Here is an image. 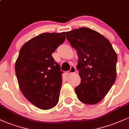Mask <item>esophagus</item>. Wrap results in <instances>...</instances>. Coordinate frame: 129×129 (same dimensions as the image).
I'll use <instances>...</instances> for the list:
<instances>
[{
  "label": "esophagus",
  "mask_w": 129,
  "mask_h": 129,
  "mask_svg": "<svg viewBox=\"0 0 129 129\" xmlns=\"http://www.w3.org/2000/svg\"><path fill=\"white\" fill-rule=\"evenodd\" d=\"M76 68H75V67H72L70 70L69 71H67V72H66L67 75H71V74H72V73H75V72H76Z\"/></svg>",
  "instance_id": "1"
}]
</instances>
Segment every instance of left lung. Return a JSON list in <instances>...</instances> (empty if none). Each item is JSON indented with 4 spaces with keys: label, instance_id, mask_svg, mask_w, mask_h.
<instances>
[{
    "label": "left lung",
    "instance_id": "left-lung-1",
    "mask_svg": "<svg viewBox=\"0 0 129 129\" xmlns=\"http://www.w3.org/2000/svg\"><path fill=\"white\" fill-rule=\"evenodd\" d=\"M76 50V68L81 82L75 88L80 101L95 104L106 96L116 77L117 54L107 39L98 32L82 27L66 33Z\"/></svg>",
    "mask_w": 129,
    "mask_h": 129
}]
</instances>
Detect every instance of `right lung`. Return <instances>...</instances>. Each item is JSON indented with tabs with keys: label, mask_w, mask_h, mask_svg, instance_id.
<instances>
[{
	"label": "right lung",
	"mask_w": 129,
	"mask_h": 129,
	"mask_svg": "<svg viewBox=\"0 0 129 129\" xmlns=\"http://www.w3.org/2000/svg\"><path fill=\"white\" fill-rule=\"evenodd\" d=\"M65 40L66 32L41 34L22 46L16 61L22 94L42 110L52 109L59 101L62 72L51 54Z\"/></svg>",
	"instance_id": "right-lung-1"
}]
</instances>
